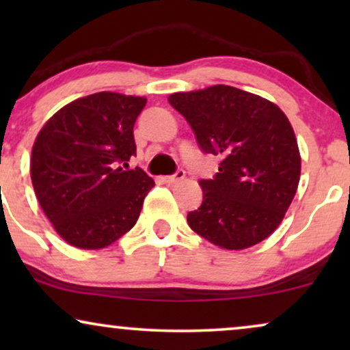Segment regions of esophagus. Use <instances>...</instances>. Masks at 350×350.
<instances>
[{"instance_id":"obj_1","label":"esophagus","mask_w":350,"mask_h":350,"mask_svg":"<svg viewBox=\"0 0 350 350\" xmlns=\"http://www.w3.org/2000/svg\"><path fill=\"white\" fill-rule=\"evenodd\" d=\"M185 170H176L174 175H170V176H164V178H162V181H164V183H167V185H174V183H178V181H181L185 178Z\"/></svg>"}]
</instances>
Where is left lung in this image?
<instances>
[{"mask_svg":"<svg viewBox=\"0 0 350 350\" xmlns=\"http://www.w3.org/2000/svg\"><path fill=\"white\" fill-rule=\"evenodd\" d=\"M169 103L193 129L202 152L221 157L204 199L188 213L194 232L226 250H242L275 231L299 183L301 156L284 111L231 85L176 92Z\"/></svg>","mask_w":350,"mask_h":350,"instance_id":"8db88e82","label":"left lung"}]
</instances>
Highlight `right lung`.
Listing matches in <instances>:
<instances>
[{
	"mask_svg": "<svg viewBox=\"0 0 350 350\" xmlns=\"http://www.w3.org/2000/svg\"><path fill=\"white\" fill-rule=\"evenodd\" d=\"M146 98L98 92L59 109L31 150L42 212L70 245L97 250L131 231L154 180L124 170L137 154L133 124Z\"/></svg>",
	"mask_w": 350,
	"mask_h": 350,
	"instance_id": "add662e5",
	"label": "right lung"
}]
</instances>
